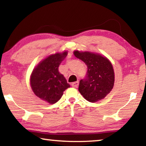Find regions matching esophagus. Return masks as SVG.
I'll use <instances>...</instances> for the list:
<instances>
[{
    "label": "esophagus",
    "instance_id": "34e87169",
    "mask_svg": "<svg viewBox=\"0 0 146 146\" xmlns=\"http://www.w3.org/2000/svg\"><path fill=\"white\" fill-rule=\"evenodd\" d=\"M78 85H79V81L73 82V83H71V86H72L73 87H77Z\"/></svg>",
    "mask_w": 146,
    "mask_h": 146
}]
</instances>
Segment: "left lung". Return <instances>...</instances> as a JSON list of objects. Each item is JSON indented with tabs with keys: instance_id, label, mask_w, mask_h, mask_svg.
<instances>
[{
	"instance_id": "obj_1",
	"label": "left lung",
	"mask_w": 146,
	"mask_h": 146,
	"mask_svg": "<svg viewBox=\"0 0 146 146\" xmlns=\"http://www.w3.org/2000/svg\"><path fill=\"white\" fill-rule=\"evenodd\" d=\"M74 55L87 67L85 77L79 82L80 93L89 102L102 100L114 86V73L112 64L106 57L91 52L75 51Z\"/></svg>"
}]
</instances>
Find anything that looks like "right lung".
I'll use <instances>...</instances> for the list:
<instances>
[{
	"instance_id": "obj_1",
	"label": "right lung",
	"mask_w": 146,
	"mask_h": 146,
	"mask_svg": "<svg viewBox=\"0 0 146 146\" xmlns=\"http://www.w3.org/2000/svg\"><path fill=\"white\" fill-rule=\"evenodd\" d=\"M67 52L56 53L39 63L31 75L30 84L34 94L48 103L54 104L60 99L63 91L70 85L59 72V64L67 56Z\"/></svg>"
}]
</instances>
